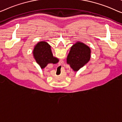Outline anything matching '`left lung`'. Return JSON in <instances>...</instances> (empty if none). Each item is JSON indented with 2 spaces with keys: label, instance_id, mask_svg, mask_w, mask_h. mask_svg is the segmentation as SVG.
<instances>
[{
  "label": "left lung",
  "instance_id": "obj_1",
  "mask_svg": "<svg viewBox=\"0 0 122 122\" xmlns=\"http://www.w3.org/2000/svg\"><path fill=\"white\" fill-rule=\"evenodd\" d=\"M91 49L88 45L77 41L71 48L67 57V63L74 72H77L90 61Z\"/></svg>",
  "mask_w": 122,
  "mask_h": 122
}]
</instances>
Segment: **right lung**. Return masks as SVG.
Wrapping results in <instances>:
<instances>
[{"label":"right lung","mask_w":122,"mask_h":122,"mask_svg":"<svg viewBox=\"0 0 122 122\" xmlns=\"http://www.w3.org/2000/svg\"><path fill=\"white\" fill-rule=\"evenodd\" d=\"M33 55L41 69L44 68L49 63L55 64L59 62L57 58L54 57L50 45L44 41L38 42L34 46Z\"/></svg>","instance_id":"right-lung-1"}]
</instances>
